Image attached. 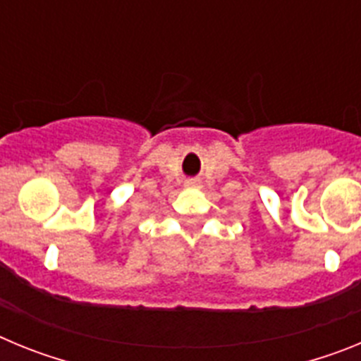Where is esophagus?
Returning a JSON list of instances; mask_svg holds the SVG:
<instances>
[{"label":"esophagus","mask_w":361,"mask_h":361,"mask_svg":"<svg viewBox=\"0 0 361 361\" xmlns=\"http://www.w3.org/2000/svg\"><path fill=\"white\" fill-rule=\"evenodd\" d=\"M184 186H186L188 190H193V188H200V183L197 180V178H190V180H186V183H184Z\"/></svg>","instance_id":"1"}]
</instances>
